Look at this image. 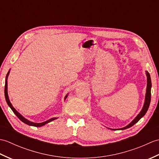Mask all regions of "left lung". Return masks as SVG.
I'll return each mask as SVG.
<instances>
[{
  "label": "left lung",
  "mask_w": 159,
  "mask_h": 159,
  "mask_svg": "<svg viewBox=\"0 0 159 159\" xmlns=\"http://www.w3.org/2000/svg\"><path fill=\"white\" fill-rule=\"evenodd\" d=\"M146 76H147V89H146V98H145V102L143 104V109L141 111V112L138 114V116L134 118V119L131 121V122L127 125L126 126H125L122 128H119L117 130H124L126 129V128H130L131 126H133L134 124H135L137 121H139V120L141 119V117H143L145 114L146 113L147 111L149 108L150 104V100H151V87H152V83H151V79H150V74L148 73V72L146 71ZM111 130H117V129H111V128H109Z\"/></svg>",
  "instance_id": "8db88e82"
}]
</instances>
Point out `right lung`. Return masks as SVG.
I'll return each instance as SVG.
<instances>
[{
    "mask_svg": "<svg viewBox=\"0 0 159 159\" xmlns=\"http://www.w3.org/2000/svg\"><path fill=\"white\" fill-rule=\"evenodd\" d=\"M9 71L8 72L7 74L6 79H5V100H6V102H7V103L9 107L11 108V109L13 111V112L15 113L16 116L18 117L19 119L22 121V122H24V123L26 124H27V125H29V126H35V127H40V126H43V125H45L46 124L50 122V121H52L53 120L57 119V118H56V117H53V118H51V119H50V120H47L46 121H43V122H42V123H35V122H32V121L28 120L27 119H26V118L24 117L19 112H18V111H17L14 109V107L12 106L11 103L10 102V100H9V96H8V93H7V78H8V76H9ZM67 96H68V94H67V95L66 96L65 100L67 98Z\"/></svg>",
    "mask_w": 159,
    "mask_h": 159,
    "instance_id": "right-lung-1",
    "label": "right lung"
}]
</instances>
